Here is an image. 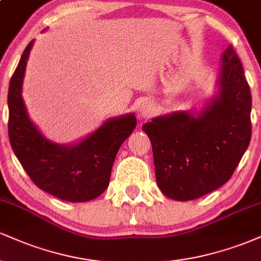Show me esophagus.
<instances>
[{
    "label": "esophagus",
    "instance_id": "obj_1",
    "mask_svg": "<svg viewBox=\"0 0 261 261\" xmlns=\"http://www.w3.org/2000/svg\"><path fill=\"white\" fill-rule=\"evenodd\" d=\"M152 110H153V107H152L151 104L147 103V101H146V103H142L139 107V116L141 119H147L152 114Z\"/></svg>",
    "mask_w": 261,
    "mask_h": 261
}]
</instances>
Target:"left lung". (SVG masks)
<instances>
[{
    "instance_id": "1",
    "label": "left lung",
    "mask_w": 261,
    "mask_h": 261,
    "mask_svg": "<svg viewBox=\"0 0 261 261\" xmlns=\"http://www.w3.org/2000/svg\"><path fill=\"white\" fill-rule=\"evenodd\" d=\"M216 95L200 112H175L143 124L155 180L169 199L188 201L222 187L249 146L251 94L229 45L221 56Z\"/></svg>"
}]
</instances>
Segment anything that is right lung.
I'll return each mask as SVG.
<instances>
[{"instance_id": "obj_1", "label": "right lung", "mask_w": 261, "mask_h": 261, "mask_svg": "<svg viewBox=\"0 0 261 261\" xmlns=\"http://www.w3.org/2000/svg\"><path fill=\"white\" fill-rule=\"evenodd\" d=\"M34 44L25 47L8 88V136L14 154L39 189L70 202L95 199L108 188L116 153L136 127V116L112 118L71 145L47 140L29 119L22 97L27 61Z\"/></svg>"}]
</instances>
